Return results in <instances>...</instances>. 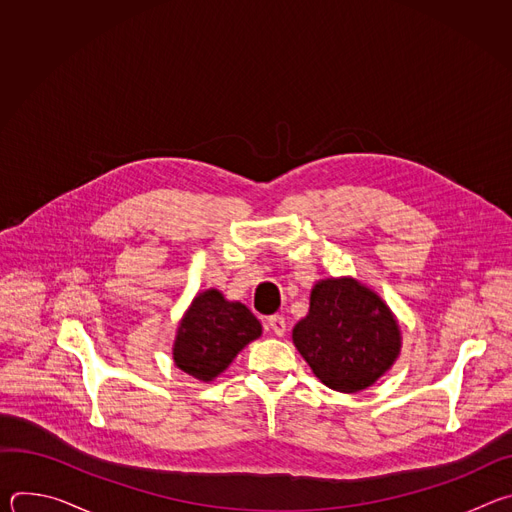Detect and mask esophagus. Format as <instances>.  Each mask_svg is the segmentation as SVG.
I'll return each mask as SVG.
<instances>
[{
	"label": "esophagus",
	"instance_id": "1",
	"mask_svg": "<svg viewBox=\"0 0 512 512\" xmlns=\"http://www.w3.org/2000/svg\"><path fill=\"white\" fill-rule=\"evenodd\" d=\"M267 330L273 332L275 336H283V332H285V320H283V316H279V314L269 316V318H267Z\"/></svg>",
	"mask_w": 512,
	"mask_h": 512
}]
</instances>
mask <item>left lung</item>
Instances as JSON below:
<instances>
[{
    "label": "left lung",
    "mask_w": 512,
    "mask_h": 512,
    "mask_svg": "<svg viewBox=\"0 0 512 512\" xmlns=\"http://www.w3.org/2000/svg\"><path fill=\"white\" fill-rule=\"evenodd\" d=\"M294 344L326 387L356 393L395 362L401 334L383 300L344 277L314 285L310 312L294 328Z\"/></svg>",
    "instance_id": "1"
}]
</instances>
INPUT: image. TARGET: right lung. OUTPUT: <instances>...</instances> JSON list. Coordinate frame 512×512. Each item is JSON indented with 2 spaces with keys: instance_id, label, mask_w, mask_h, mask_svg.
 Instances as JSON below:
<instances>
[{
  "instance_id": "1",
  "label": "right lung",
  "mask_w": 512,
  "mask_h": 512,
  "mask_svg": "<svg viewBox=\"0 0 512 512\" xmlns=\"http://www.w3.org/2000/svg\"><path fill=\"white\" fill-rule=\"evenodd\" d=\"M259 336L261 324L247 306L227 302L221 291L208 289L194 298L178 328L174 360L190 377L212 381Z\"/></svg>"
}]
</instances>
